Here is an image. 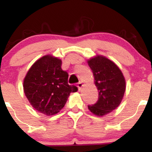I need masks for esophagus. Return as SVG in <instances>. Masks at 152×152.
Returning <instances> with one entry per match:
<instances>
[{"instance_id": "obj_1", "label": "esophagus", "mask_w": 152, "mask_h": 152, "mask_svg": "<svg viewBox=\"0 0 152 152\" xmlns=\"http://www.w3.org/2000/svg\"><path fill=\"white\" fill-rule=\"evenodd\" d=\"M77 86H78V90H81V88H82V86H83V83H82V82H79V83H78V84H77Z\"/></svg>"}]
</instances>
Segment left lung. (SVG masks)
I'll return each instance as SVG.
<instances>
[{"instance_id":"left-lung-1","label":"left lung","mask_w":152,"mask_h":152,"mask_svg":"<svg viewBox=\"0 0 152 152\" xmlns=\"http://www.w3.org/2000/svg\"><path fill=\"white\" fill-rule=\"evenodd\" d=\"M88 64L99 91L97 102L88 105V108L97 116H105L121 104L126 90V81L119 68L105 56H96L88 60Z\"/></svg>"}]
</instances>
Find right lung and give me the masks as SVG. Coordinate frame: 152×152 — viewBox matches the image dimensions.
<instances>
[{
  "mask_svg": "<svg viewBox=\"0 0 152 152\" xmlns=\"http://www.w3.org/2000/svg\"><path fill=\"white\" fill-rule=\"evenodd\" d=\"M61 60L51 55L41 57L31 66L23 80V91L31 105L46 116L56 114L78 88L68 83L69 74Z\"/></svg>",
  "mask_w": 152,
  "mask_h": 152,
  "instance_id": "add662e5",
  "label": "right lung"
}]
</instances>
